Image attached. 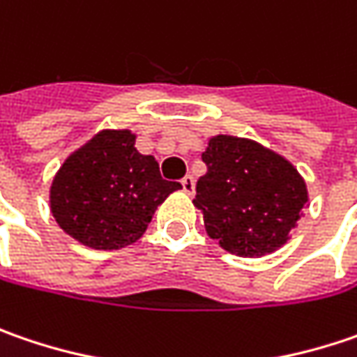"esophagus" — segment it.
I'll return each mask as SVG.
<instances>
[{
	"label": "esophagus",
	"mask_w": 357,
	"mask_h": 357,
	"mask_svg": "<svg viewBox=\"0 0 357 357\" xmlns=\"http://www.w3.org/2000/svg\"><path fill=\"white\" fill-rule=\"evenodd\" d=\"M181 185H183V190H185L187 195H192V192H195V176L187 174V176L181 181Z\"/></svg>",
	"instance_id": "1"
}]
</instances>
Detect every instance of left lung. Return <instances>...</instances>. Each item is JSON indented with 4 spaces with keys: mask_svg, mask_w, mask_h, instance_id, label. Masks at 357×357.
<instances>
[{
    "mask_svg": "<svg viewBox=\"0 0 357 357\" xmlns=\"http://www.w3.org/2000/svg\"><path fill=\"white\" fill-rule=\"evenodd\" d=\"M203 162L192 203L211 239L239 257H263L289 241L310 197L287 158L255 140L217 134Z\"/></svg>",
    "mask_w": 357,
    "mask_h": 357,
    "instance_id": "8db88e82",
    "label": "left lung"
}]
</instances>
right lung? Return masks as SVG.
<instances>
[{
    "label": "right lung",
    "mask_w": 357,
    "mask_h": 357,
    "mask_svg": "<svg viewBox=\"0 0 357 357\" xmlns=\"http://www.w3.org/2000/svg\"><path fill=\"white\" fill-rule=\"evenodd\" d=\"M130 130H100L74 151L50 187V211L63 233L98 251L140 239L156 206L181 183L165 181Z\"/></svg>",
    "instance_id": "add662e5"
}]
</instances>
